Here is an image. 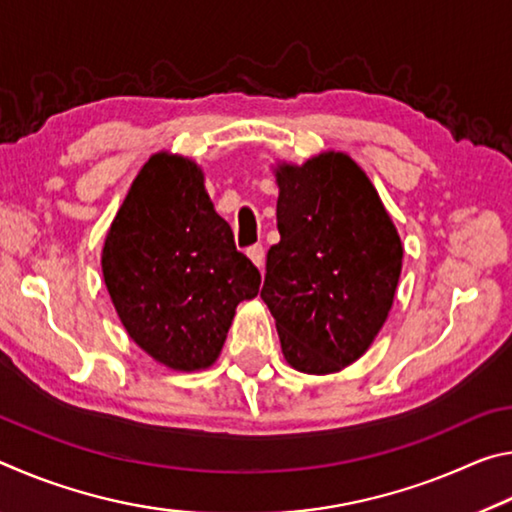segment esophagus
<instances>
[{
    "label": "esophagus",
    "instance_id": "esophagus-1",
    "mask_svg": "<svg viewBox=\"0 0 512 512\" xmlns=\"http://www.w3.org/2000/svg\"><path fill=\"white\" fill-rule=\"evenodd\" d=\"M246 255H248L250 259H253V264H255L257 268H262V264H264V246H262V244H253V246H248Z\"/></svg>",
    "mask_w": 512,
    "mask_h": 512
}]
</instances>
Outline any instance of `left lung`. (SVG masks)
<instances>
[{
    "label": "left lung",
    "mask_w": 512,
    "mask_h": 512,
    "mask_svg": "<svg viewBox=\"0 0 512 512\" xmlns=\"http://www.w3.org/2000/svg\"><path fill=\"white\" fill-rule=\"evenodd\" d=\"M277 230L262 300L296 370L336 372L384 325L402 271V241L375 187L345 153L277 171Z\"/></svg>",
    "instance_id": "8db88e82"
}]
</instances>
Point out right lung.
<instances>
[{"mask_svg": "<svg viewBox=\"0 0 512 512\" xmlns=\"http://www.w3.org/2000/svg\"><path fill=\"white\" fill-rule=\"evenodd\" d=\"M103 280L131 339L176 370L212 366L257 266L214 212L194 162L158 153L117 212L103 246Z\"/></svg>", "mask_w": 512, "mask_h": 512, "instance_id": "right-lung-1", "label": "right lung"}]
</instances>
